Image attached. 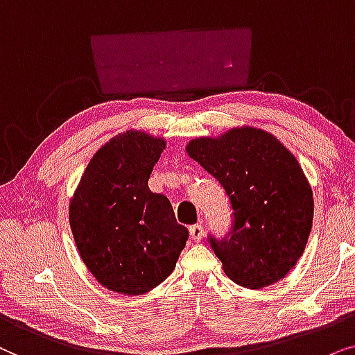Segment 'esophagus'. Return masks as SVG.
Wrapping results in <instances>:
<instances>
[{"mask_svg": "<svg viewBox=\"0 0 355 355\" xmlns=\"http://www.w3.org/2000/svg\"><path fill=\"white\" fill-rule=\"evenodd\" d=\"M202 237H205V227L200 224L190 227V239L193 242H200Z\"/></svg>", "mask_w": 355, "mask_h": 355, "instance_id": "esophagus-1", "label": "esophagus"}]
</instances>
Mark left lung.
<instances>
[{
	"instance_id": "obj_1",
	"label": "left lung",
	"mask_w": 355,
	"mask_h": 355,
	"mask_svg": "<svg viewBox=\"0 0 355 355\" xmlns=\"http://www.w3.org/2000/svg\"><path fill=\"white\" fill-rule=\"evenodd\" d=\"M187 153L220 183L234 209L229 235L209 237L227 276L250 289L281 281L304 253L313 220V193L294 154L253 126L191 139Z\"/></svg>"
}]
</instances>
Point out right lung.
<instances>
[{
    "label": "right lung",
    "mask_w": 355,
    "mask_h": 355,
    "mask_svg": "<svg viewBox=\"0 0 355 355\" xmlns=\"http://www.w3.org/2000/svg\"><path fill=\"white\" fill-rule=\"evenodd\" d=\"M164 138L130 130L94 154L69 201L76 247L108 291L141 295L175 269L188 240L167 196L148 182Z\"/></svg>",
    "instance_id": "add662e5"
}]
</instances>
